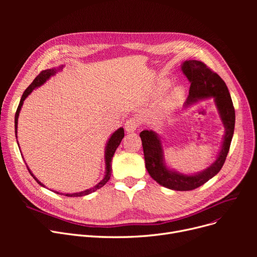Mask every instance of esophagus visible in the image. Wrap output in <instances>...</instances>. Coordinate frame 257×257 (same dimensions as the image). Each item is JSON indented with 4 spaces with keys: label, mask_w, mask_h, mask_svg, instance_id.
Segmentation results:
<instances>
[{
    "label": "esophagus",
    "mask_w": 257,
    "mask_h": 257,
    "mask_svg": "<svg viewBox=\"0 0 257 257\" xmlns=\"http://www.w3.org/2000/svg\"><path fill=\"white\" fill-rule=\"evenodd\" d=\"M139 125H140V123H139V120L137 118H129L125 123V129L129 133L134 132L138 129Z\"/></svg>",
    "instance_id": "esophagus-1"
}]
</instances>
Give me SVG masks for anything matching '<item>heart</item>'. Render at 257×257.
<instances>
[{"mask_svg":"<svg viewBox=\"0 0 257 257\" xmlns=\"http://www.w3.org/2000/svg\"><path fill=\"white\" fill-rule=\"evenodd\" d=\"M171 85L170 81H163V82H160L158 85V89L159 91H165L169 88V86ZM184 96V89L182 86H175L171 92L168 94V97L166 99V105L168 107H173L175 105H177L181 99Z\"/></svg>","mask_w":257,"mask_h":257,"instance_id":"heart-1","label":"heart"}]
</instances>
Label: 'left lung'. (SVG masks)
<instances>
[{"label": "left lung", "instance_id": "obj_1", "mask_svg": "<svg viewBox=\"0 0 257 257\" xmlns=\"http://www.w3.org/2000/svg\"><path fill=\"white\" fill-rule=\"evenodd\" d=\"M180 70L191 83L190 92L183 106L184 109L197 102L213 99L225 129L217 158L203 171L194 174H184L168 166L165 158L163 141L157 132L146 129L141 132L140 137L143 144L146 169L150 176L158 184L170 190L184 192L195 190L203 185L222 169L233 137L235 111L226 83L218 74L209 70L203 62L185 60L181 63Z\"/></svg>", "mask_w": 257, "mask_h": 257}]
</instances>
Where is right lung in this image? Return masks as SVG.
Wrapping results in <instances>:
<instances>
[{"label":"right lung","mask_w":257,"mask_h":257,"mask_svg":"<svg viewBox=\"0 0 257 257\" xmlns=\"http://www.w3.org/2000/svg\"><path fill=\"white\" fill-rule=\"evenodd\" d=\"M63 64L60 65V66H57V67H52V69H48V70H45L43 71L42 73H40L34 80L33 82L28 86V88H27L23 96L21 98V101H20V104H19V107L17 109V112H16V117H15V128H16V138H17V142H18V123H19V116H20V112H21V109L23 107V104H24V101L29 97V94L36 88H38L39 86L44 85L47 81L53 77L55 74H57L59 71H61L63 69ZM125 137V133H124V128L123 127H119L117 130H115L111 136L109 137V139H108L107 143H106V146H105V151H104V160H105V173H104V177L103 179L97 183L94 186L90 187V188H87V190L85 191H81V192H78V193H73V194H64V193H59V192H56V194H60V195H63V196H66V197H82V196H86V195H89L93 192H96L97 190H99V188H101L102 186H104L108 180L110 179V176H111V160H112V157H113V154L116 150V148L119 146L121 140H123V138ZM18 145H19V142H18ZM19 148H20V145H19ZM22 154V153H21ZM24 159V157H23ZM27 168H28L29 170V173L32 175V177L36 180V182L42 185L44 187H46L45 184H43L42 182H40L35 176L34 174L31 172V170L29 169V167L27 166Z\"/></svg>","instance_id":"1"}]
</instances>
